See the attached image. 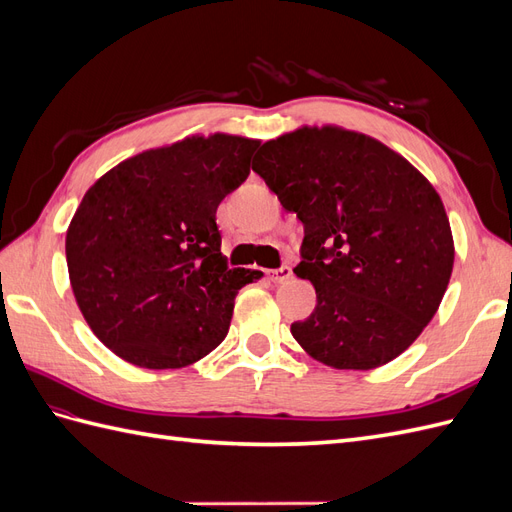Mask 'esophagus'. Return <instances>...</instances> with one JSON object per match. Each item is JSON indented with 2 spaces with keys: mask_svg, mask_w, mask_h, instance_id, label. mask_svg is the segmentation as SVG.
Returning a JSON list of instances; mask_svg holds the SVG:
<instances>
[{
  "mask_svg": "<svg viewBox=\"0 0 512 512\" xmlns=\"http://www.w3.org/2000/svg\"><path fill=\"white\" fill-rule=\"evenodd\" d=\"M267 277L273 282V284H284L288 282L292 277V269L290 267H282V269H273V271H267Z\"/></svg>",
  "mask_w": 512,
  "mask_h": 512,
  "instance_id": "obj_1",
  "label": "esophagus"
}]
</instances>
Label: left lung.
I'll use <instances>...</instances> for the list:
<instances>
[{"instance_id":"1","label":"left lung","mask_w":512,"mask_h":512,"mask_svg":"<svg viewBox=\"0 0 512 512\" xmlns=\"http://www.w3.org/2000/svg\"><path fill=\"white\" fill-rule=\"evenodd\" d=\"M252 168L305 228L294 273L316 288V309L292 337L333 369L397 359L451 282L455 243L436 188L378 138L331 123L271 138Z\"/></svg>"}]
</instances>
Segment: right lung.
<instances>
[{
    "instance_id": "right-lung-1",
    "label": "right lung",
    "mask_w": 512,
    "mask_h": 512,
    "mask_svg": "<svg viewBox=\"0 0 512 512\" xmlns=\"http://www.w3.org/2000/svg\"><path fill=\"white\" fill-rule=\"evenodd\" d=\"M258 145L192 134L119 162L85 192L66 232L70 286L119 359L179 369L224 342L239 290L262 273L228 269L215 211Z\"/></svg>"
}]
</instances>
